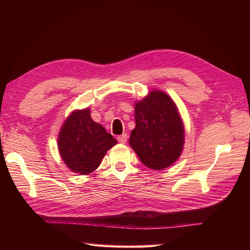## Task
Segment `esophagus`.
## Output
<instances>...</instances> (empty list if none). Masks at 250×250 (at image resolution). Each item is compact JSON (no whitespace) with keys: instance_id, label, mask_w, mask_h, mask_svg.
Instances as JSON below:
<instances>
[{"instance_id":"esophagus-1","label":"esophagus","mask_w":250,"mask_h":250,"mask_svg":"<svg viewBox=\"0 0 250 250\" xmlns=\"http://www.w3.org/2000/svg\"><path fill=\"white\" fill-rule=\"evenodd\" d=\"M117 140H118V142L121 143V144H125L126 141H128V135L124 133L122 135H119L118 137H117Z\"/></svg>"}]
</instances>
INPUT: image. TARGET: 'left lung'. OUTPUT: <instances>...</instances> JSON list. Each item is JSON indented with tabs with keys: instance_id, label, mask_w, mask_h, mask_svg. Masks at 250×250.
<instances>
[{
	"instance_id": "obj_1",
	"label": "left lung",
	"mask_w": 250,
	"mask_h": 250,
	"mask_svg": "<svg viewBox=\"0 0 250 250\" xmlns=\"http://www.w3.org/2000/svg\"><path fill=\"white\" fill-rule=\"evenodd\" d=\"M134 117L129 144L142 163L156 171L172 166L183 152L185 130L171 97L152 90L135 103Z\"/></svg>"
}]
</instances>
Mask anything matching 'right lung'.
I'll list each match as a JSON object with an SVG mask.
<instances>
[{"label":"right lung","mask_w":250,"mask_h":250,"mask_svg":"<svg viewBox=\"0 0 250 250\" xmlns=\"http://www.w3.org/2000/svg\"><path fill=\"white\" fill-rule=\"evenodd\" d=\"M117 141L94 122L90 109H77L67 117L58 136V148L66 167L79 175L93 172Z\"/></svg>","instance_id":"obj_1"}]
</instances>
